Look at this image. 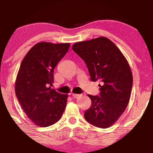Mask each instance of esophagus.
<instances>
[{
  "instance_id": "esophagus-1",
  "label": "esophagus",
  "mask_w": 153,
  "mask_h": 153,
  "mask_svg": "<svg viewBox=\"0 0 153 153\" xmlns=\"http://www.w3.org/2000/svg\"><path fill=\"white\" fill-rule=\"evenodd\" d=\"M81 95H80V94H75V93H72V96L73 97V98H79L80 96H81Z\"/></svg>"
}]
</instances>
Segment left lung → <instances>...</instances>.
I'll return each mask as SVG.
<instances>
[{"label":"left lung","mask_w":153,"mask_h":153,"mask_svg":"<svg viewBox=\"0 0 153 153\" xmlns=\"http://www.w3.org/2000/svg\"><path fill=\"white\" fill-rule=\"evenodd\" d=\"M72 49L86 63L92 81H100L99 95L88 96L91 106L84 117L99 128L116 122L129 104L132 75L127 61L113 42L105 37L75 43Z\"/></svg>","instance_id":"left-lung-1"}]
</instances>
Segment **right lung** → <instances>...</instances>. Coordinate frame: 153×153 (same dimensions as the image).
Returning <instances> with one entry per match:
<instances>
[{"label":"right lung","instance_id":"right-lung-1","mask_svg":"<svg viewBox=\"0 0 153 153\" xmlns=\"http://www.w3.org/2000/svg\"><path fill=\"white\" fill-rule=\"evenodd\" d=\"M70 44L41 42L27 52L15 81V94L26 115L37 126L55 124L65 109L67 95L51 89L54 69Z\"/></svg>","mask_w":153,"mask_h":153}]
</instances>
